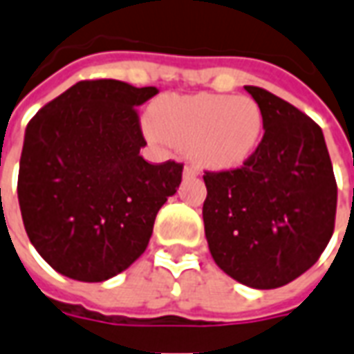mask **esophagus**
Here are the masks:
<instances>
[{"label": "esophagus", "instance_id": "1", "mask_svg": "<svg viewBox=\"0 0 354 354\" xmlns=\"http://www.w3.org/2000/svg\"><path fill=\"white\" fill-rule=\"evenodd\" d=\"M198 175L199 171L194 166H185V169H183V177H185V179H194V177H198Z\"/></svg>", "mask_w": 354, "mask_h": 354}]
</instances>
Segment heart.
Wrapping results in <instances>:
<instances>
[{"mask_svg":"<svg viewBox=\"0 0 354 354\" xmlns=\"http://www.w3.org/2000/svg\"><path fill=\"white\" fill-rule=\"evenodd\" d=\"M147 119L149 136L187 149L196 164L216 171L248 162L265 130V117L254 98L214 93L160 97Z\"/></svg>","mask_w":354,"mask_h":354,"instance_id":"b5f03b06","label":"heart"}]
</instances>
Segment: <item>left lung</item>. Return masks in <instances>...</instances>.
<instances>
[{
	"instance_id": "1",
	"label": "left lung",
	"mask_w": 354,
	"mask_h": 354,
	"mask_svg": "<svg viewBox=\"0 0 354 354\" xmlns=\"http://www.w3.org/2000/svg\"><path fill=\"white\" fill-rule=\"evenodd\" d=\"M244 89L261 108L265 134L243 167L203 177L205 237L225 274L276 289L304 274L326 248L338 188L319 124L263 87Z\"/></svg>"
}]
</instances>
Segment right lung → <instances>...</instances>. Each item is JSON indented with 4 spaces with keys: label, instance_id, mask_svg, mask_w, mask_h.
Returning <instances> with one entry per match:
<instances>
[{
    "label": "right lung",
    "instance_id": "1",
    "mask_svg": "<svg viewBox=\"0 0 354 354\" xmlns=\"http://www.w3.org/2000/svg\"><path fill=\"white\" fill-rule=\"evenodd\" d=\"M156 87L78 82L26 129L18 203L29 241L59 274L110 280L142 256L183 166L149 164L134 108Z\"/></svg>",
    "mask_w": 354,
    "mask_h": 354
}]
</instances>
